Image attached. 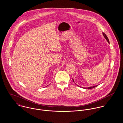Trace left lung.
<instances>
[{"label":"left lung","instance_id":"obj_1","mask_svg":"<svg viewBox=\"0 0 123 123\" xmlns=\"http://www.w3.org/2000/svg\"><path fill=\"white\" fill-rule=\"evenodd\" d=\"M102 34H103V35L104 36V37H105V39H106V40L107 41V42L108 43H109V40H108V38H107V36L105 35V33H102ZM72 80H73V82H74V80L72 79ZM76 84V83H75ZM98 85H95V86H91V87H87V88H83V87H82V88H85V89H91V88H95V87H97L98 86ZM78 87H80V86H78V85H77Z\"/></svg>","mask_w":123,"mask_h":123}]
</instances>
